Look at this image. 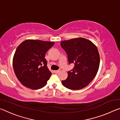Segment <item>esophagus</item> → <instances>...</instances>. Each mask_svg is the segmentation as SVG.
Listing matches in <instances>:
<instances>
[{
  "label": "esophagus",
  "mask_w": 120,
  "mask_h": 120,
  "mask_svg": "<svg viewBox=\"0 0 120 120\" xmlns=\"http://www.w3.org/2000/svg\"><path fill=\"white\" fill-rule=\"evenodd\" d=\"M59 71H60L59 70H54V72L55 73V74H58V73L59 72Z\"/></svg>",
  "instance_id": "34e87169"
}]
</instances>
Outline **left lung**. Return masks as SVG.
<instances>
[{"label": "left lung", "mask_w": 120, "mask_h": 120, "mask_svg": "<svg viewBox=\"0 0 120 120\" xmlns=\"http://www.w3.org/2000/svg\"><path fill=\"white\" fill-rule=\"evenodd\" d=\"M61 46L66 52L69 64L74 68L68 72V77L62 80L63 86L72 90L87 86L98 70L100 58L96 46L90 41L79 38L61 41Z\"/></svg>", "instance_id": "8db88e82"}]
</instances>
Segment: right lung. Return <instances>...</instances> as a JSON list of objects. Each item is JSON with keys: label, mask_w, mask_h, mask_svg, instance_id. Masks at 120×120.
Listing matches in <instances>:
<instances>
[{"label": "right lung", "mask_w": 120, "mask_h": 120, "mask_svg": "<svg viewBox=\"0 0 120 120\" xmlns=\"http://www.w3.org/2000/svg\"><path fill=\"white\" fill-rule=\"evenodd\" d=\"M54 44L53 42L27 40L18 46L13 65L16 77L24 86L38 89L47 84L52 74L44 58Z\"/></svg>", "instance_id": "1"}]
</instances>
